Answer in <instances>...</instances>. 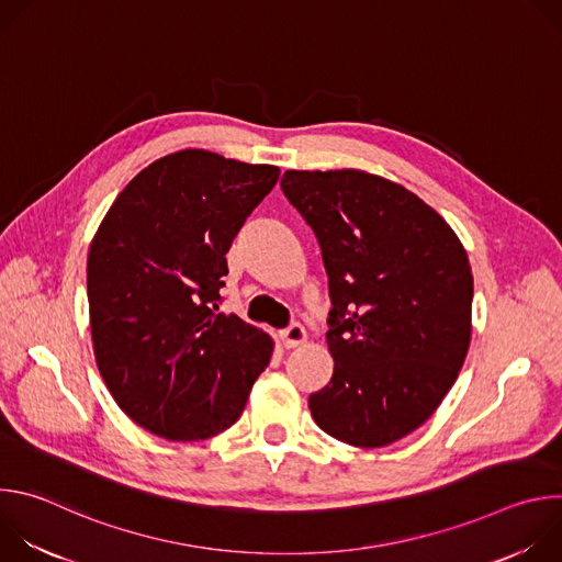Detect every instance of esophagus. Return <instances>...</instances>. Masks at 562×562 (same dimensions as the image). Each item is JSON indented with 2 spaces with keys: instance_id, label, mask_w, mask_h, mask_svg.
Returning <instances> with one entry per match:
<instances>
[{
  "instance_id": "34e87169",
  "label": "esophagus",
  "mask_w": 562,
  "mask_h": 562,
  "mask_svg": "<svg viewBox=\"0 0 562 562\" xmlns=\"http://www.w3.org/2000/svg\"><path fill=\"white\" fill-rule=\"evenodd\" d=\"M280 342L286 347V349H295L300 345L306 342V331L302 325L293 323L291 327H286L284 331H280Z\"/></svg>"
}]
</instances>
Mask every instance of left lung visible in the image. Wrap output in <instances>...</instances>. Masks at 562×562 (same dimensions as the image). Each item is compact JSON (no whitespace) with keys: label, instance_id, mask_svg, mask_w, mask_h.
I'll return each mask as SVG.
<instances>
[{"label":"left lung","instance_id":"1","mask_svg":"<svg viewBox=\"0 0 562 562\" xmlns=\"http://www.w3.org/2000/svg\"><path fill=\"white\" fill-rule=\"evenodd\" d=\"M329 276L331 382L315 425L375 449L416 431L456 382L471 340L473 276L453 228L416 193L358 169L286 171Z\"/></svg>","mask_w":562,"mask_h":562}]
</instances>
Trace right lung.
Wrapping results in <instances>:
<instances>
[{
    "mask_svg": "<svg viewBox=\"0 0 562 562\" xmlns=\"http://www.w3.org/2000/svg\"><path fill=\"white\" fill-rule=\"evenodd\" d=\"M280 178L204 148L155 159L115 198L87 265L98 369L120 409L173 442L243 414L273 340L220 313L226 254Z\"/></svg>",
    "mask_w": 562,
    "mask_h": 562,
    "instance_id": "1",
    "label": "right lung"
}]
</instances>
